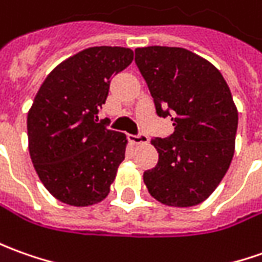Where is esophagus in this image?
<instances>
[{"label": "esophagus", "mask_w": 262, "mask_h": 262, "mask_svg": "<svg viewBox=\"0 0 262 262\" xmlns=\"http://www.w3.org/2000/svg\"><path fill=\"white\" fill-rule=\"evenodd\" d=\"M129 140L133 145H140V143H147L149 138L146 136L145 133H138V135H129Z\"/></svg>", "instance_id": "esophagus-1"}]
</instances>
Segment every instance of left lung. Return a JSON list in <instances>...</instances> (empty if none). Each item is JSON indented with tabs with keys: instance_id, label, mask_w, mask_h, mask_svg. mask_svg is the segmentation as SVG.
Instances as JSON below:
<instances>
[{
	"instance_id": "1",
	"label": "left lung",
	"mask_w": 262,
	"mask_h": 262,
	"mask_svg": "<svg viewBox=\"0 0 262 262\" xmlns=\"http://www.w3.org/2000/svg\"><path fill=\"white\" fill-rule=\"evenodd\" d=\"M135 63L154 97L156 113L170 117L175 132L152 139L159 154L143 173L149 193L168 206L198 205L228 170L238 112L220 70L181 47L135 50Z\"/></svg>"
}]
</instances>
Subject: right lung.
<instances>
[{"label": "right lung", "mask_w": 262, "mask_h": 262, "mask_svg": "<svg viewBox=\"0 0 262 262\" xmlns=\"http://www.w3.org/2000/svg\"><path fill=\"white\" fill-rule=\"evenodd\" d=\"M133 60L124 47H90L47 76L27 117L28 149L47 191L89 206L107 196L124 159L126 136L99 122L110 80Z\"/></svg>", "instance_id": "1"}]
</instances>
